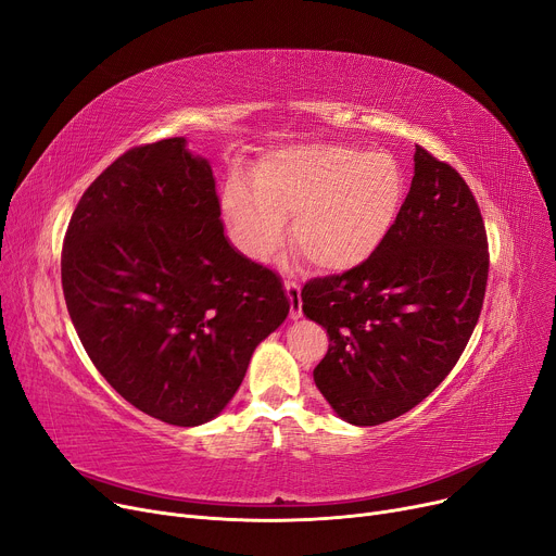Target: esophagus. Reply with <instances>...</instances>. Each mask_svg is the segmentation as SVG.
<instances>
[{
    "label": "esophagus",
    "mask_w": 556,
    "mask_h": 556,
    "mask_svg": "<svg viewBox=\"0 0 556 556\" xmlns=\"http://www.w3.org/2000/svg\"><path fill=\"white\" fill-rule=\"evenodd\" d=\"M283 288H286V295L290 300V317L300 319L302 317V288H300V283L286 281Z\"/></svg>",
    "instance_id": "obj_1"
}]
</instances>
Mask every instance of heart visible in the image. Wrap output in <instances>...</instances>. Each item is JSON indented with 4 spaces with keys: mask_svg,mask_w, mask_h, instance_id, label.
I'll use <instances>...</instances> for the list:
<instances>
[{
    "mask_svg": "<svg viewBox=\"0 0 556 556\" xmlns=\"http://www.w3.org/2000/svg\"><path fill=\"white\" fill-rule=\"evenodd\" d=\"M401 202L403 170L388 151L302 143L263 157L252 182L227 180L220 214L233 245L254 261L275 254L286 233V214H295L293 241L313 266L349 270L381 248Z\"/></svg>",
    "mask_w": 556,
    "mask_h": 556,
    "instance_id": "obj_1",
    "label": "heart"
}]
</instances>
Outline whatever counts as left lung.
Instances as JSON below:
<instances>
[{"label": "left lung", "mask_w": 556, "mask_h": 556, "mask_svg": "<svg viewBox=\"0 0 556 556\" xmlns=\"http://www.w3.org/2000/svg\"><path fill=\"white\" fill-rule=\"evenodd\" d=\"M486 275V231L469 185L417 146L410 191L381 248L302 290L304 315L329 333L313 381L333 413L378 426L421 403L469 342Z\"/></svg>", "instance_id": "8db88e82"}]
</instances>
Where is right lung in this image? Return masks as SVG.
<instances>
[{
	"instance_id": "1",
	"label": "right lung",
	"mask_w": 556,
	"mask_h": 556,
	"mask_svg": "<svg viewBox=\"0 0 556 556\" xmlns=\"http://www.w3.org/2000/svg\"><path fill=\"white\" fill-rule=\"evenodd\" d=\"M61 270L101 376L137 410L182 428L225 410L290 311L281 279L225 237L212 166L185 137L130 149L87 187Z\"/></svg>"
}]
</instances>
